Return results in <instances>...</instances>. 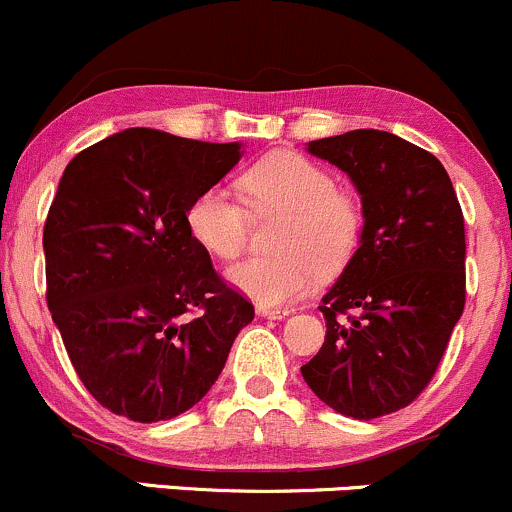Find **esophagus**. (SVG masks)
<instances>
[{
    "label": "esophagus",
    "mask_w": 512,
    "mask_h": 512,
    "mask_svg": "<svg viewBox=\"0 0 512 512\" xmlns=\"http://www.w3.org/2000/svg\"><path fill=\"white\" fill-rule=\"evenodd\" d=\"M257 314L267 316V319H284L292 314V309H270V306H257Z\"/></svg>",
    "instance_id": "obj_1"
}]
</instances>
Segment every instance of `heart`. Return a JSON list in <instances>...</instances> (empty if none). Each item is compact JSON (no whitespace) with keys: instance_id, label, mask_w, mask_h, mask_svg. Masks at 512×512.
Here are the masks:
<instances>
[{"instance_id":"obj_1","label":"heart","mask_w":512,"mask_h":512,"mask_svg":"<svg viewBox=\"0 0 512 512\" xmlns=\"http://www.w3.org/2000/svg\"><path fill=\"white\" fill-rule=\"evenodd\" d=\"M238 188L242 201L228 188L208 186L186 208L188 235L218 260H233L245 247L247 211L279 215L270 240L277 255L247 257L225 274L238 292L265 306L292 304L314 287L319 270L338 272L353 257L363 213L316 161L297 152L267 154L242 171Z\"/></svg>"}]
</instances>
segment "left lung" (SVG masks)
Wrapping results in <instances>:
<instances>
[{
  "label": "left lung",
  "instance_id": "obj_1",
  "mask_svg": "<svg viewBox=\"0 0 512 512\" xmlns=\"http://www.w3.org/2000/svg\"><path fill=\"white\" fill-rule=\"evenodd\" d=\"M309 152L351 176L365 225L321 301L326 341L301 375L336 412L383 417L432 383L464 314V213L441 161L397 134L353 129Z\"/></svg>",
  "mask_w": 512,
  "mask_h": 512
}]
</instances>
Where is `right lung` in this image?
<instances>
[{
	"label": "right lung",
	"mask_w": 512,
	"mask_h": 512,
	"mask_svg": "<svg viewBox=\"0 0 512 512\" xmlns=\"http://www.w3.org/2000/svg\"><path fill=\"white\" fill-rule=\"evenodd\" d=\"M240 159L132 127L75 154L43 225L46 304L75 373L132 422L179 417L218 380L255 306L188 235L186 208Z\"/></svg>",
	"instance_id": "obj_1"
}]
</instances>
